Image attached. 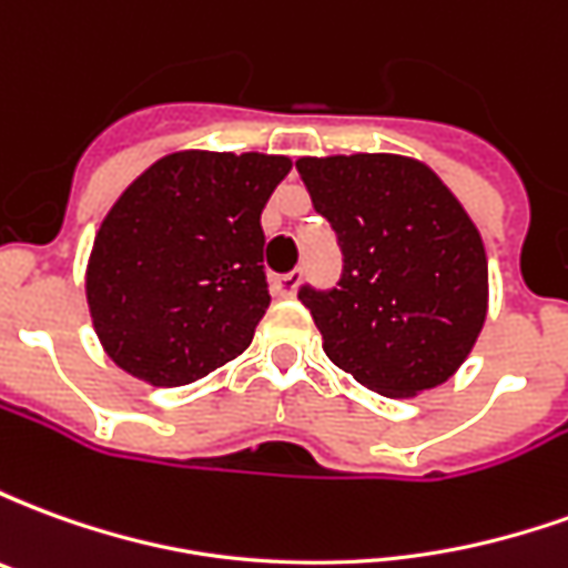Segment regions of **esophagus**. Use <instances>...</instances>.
Segmentation results:
<instances>
[{
  "label": "esophagus",
  "instance_id": "1",
  "mask_svg": "<svg viewBox=\"0 0 568 568\" xmlns=\"http://www.w3.org/2000/svg\"><path fill=\"white\" fill-rule=\"evenodd\" d=\"M297 283H301V273H283V276H273V295L276 297H295Z\"/></svg>",
  "mask_w": 568,
  "mask_h": 568
}]
</instances>
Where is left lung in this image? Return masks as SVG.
<instances>
[{"instance_id":"left-lung-1","label":"left lung","mask_w":568,"mask_h":568,"mask_svg":"<svg viewBox=\"0 0 568 568\" xmlns=\"http://www.w3.org/2000/svg\"><path fill=\"white\" fill-rule=\"evenodd\" d=\"M295 166L344 252L337 288H301L325 356L386 398L450 381L489 301L487 252L463 203L405 154L301 158Z\"/></svg>"}]
</instances>
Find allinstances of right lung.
Segmentation results:
<instances>
[{"label":"right lung","mask_w":568,"mask_h":568,"mask_svg":"<svg viewBox=\"0 0 568 568\" xmlns=\"http://www.w3.org/2000/svg\"><path fill=\"white\" fill-rule=\"evenodd\" d=\"M285 154L173 151L136 175L97 231L84 292L105 356L185 386L248 344L271 304L261 210Z\"/></svg>","instance_id":"1"}]
</instances>
